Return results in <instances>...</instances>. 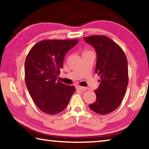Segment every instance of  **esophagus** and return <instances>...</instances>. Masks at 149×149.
<instances>
[{"mask_svg": "<svg viewBox=\"0 0 149 149\" xmlns=\"http://www.w3.org/2000/svg\"><path fill=\"white\" fill-rule=\"evenodd\" d=\"M76 89H78V90H81V91H85L87 89L85 87L80 86V85H77V86H76Z\"/></svg>", "mask_w": 149, "mask_h": 149, "instance_id": "esophagus-1", "label": "esophagus"}]
</instances>
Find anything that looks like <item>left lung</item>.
<instances>
[{
	"label": "left lung",
	"mask_w": 149,
	"mask_h": 149,
	"mask_svg": "<svg viewBox=\"0 0 149 149\" xmlns=\"http://www.w3.org/2000/svg\"><path fill=\"white\" fill-rule=\"evenodd\" d=\"M97 54L95 72L100 83L95 90L96 100L89 105L95 113L107 115L117 109L125 94L128 84L127 60L123 49L111 38L104 35L84 37Z\"/></svg>",
	"instance_id": "left-lung-1"
}]
</instances>
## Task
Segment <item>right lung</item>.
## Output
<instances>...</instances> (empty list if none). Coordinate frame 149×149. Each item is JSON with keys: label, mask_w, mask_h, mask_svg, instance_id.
Returning a JSON list of instances; mask_svg holds the SVG:
<instances>
[{"label": "right lung", "mask_w": 149, "mask_h": 149, "mask_svg": "<svg viewBox=\"0 0 149 149\" xmlns=\"http://www.w3.org/2000/svg\"><path fill=\"white\" fill-rule=\"evenodd\" d=\"M78 39L42 40L32 47L25 60L28 90L38 109L56 115L68 104L75 87L57 81L65 55Z\"/></svg>", "instance_id": "1"}]
</instances>
